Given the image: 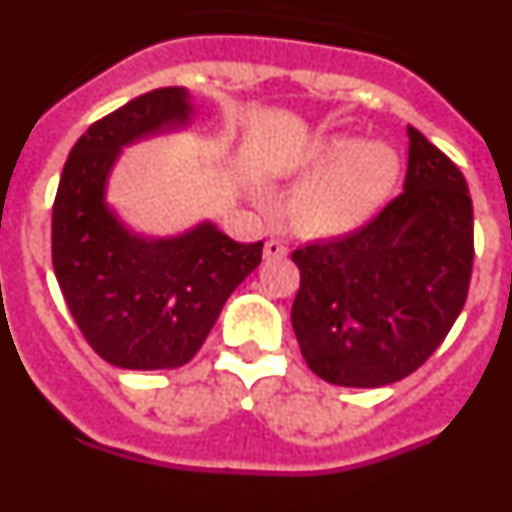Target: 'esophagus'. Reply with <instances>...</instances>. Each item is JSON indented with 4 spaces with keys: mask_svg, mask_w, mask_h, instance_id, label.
Instances as JSON below:
<instances>
[{
    "mask_svg": "<svg viewBox=\"0 0 512 512\" xmlns=\"http://www.w3.org/2000/svg\"><path fill=\"white\" fill-rule=\"evenodd\" d=\"M284 256H287V246H284L282 241H274V238H271V241H266L264 243V259H284Z\"/></svg>",
    "mask_w": 512,
    "mask_h": 512,
    "instance_id": "esophagus-1",
    "label": "esophagus"
}]
</instances>
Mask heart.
Here are the masks:
<instances>
[{
	"label": "heart",
	"mask_w": 512,
	"mask_h": 512,
	"mask_svg": "<svg viewBox=\"0 0 512 512\" xmlns=\"http://www.w3.org/2000/svg\"><path fill=\"white\" fill-rule=\"evenodd\" d=\"M312 174L292 197V217L307 233H346L374 215L400 174V158L382 140L354 143L351 135H320L297 161Z\"/></svg>",
	"instance_id": "b5f03b06"
}]
</instances>
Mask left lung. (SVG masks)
I'll use <instances>...</instances> for the list:
<instances>
[{
	"label": "left lung",
	"instance_id": "obj_1",
	"mask_svg": "<svg viewBox=\"0 0 512 512\" xmlns=\"http://www.w3.org/2000/svg\"><path fill=\"white\" fill-rule=\"evenodd\" d=\"M405 189L354 233L292 253V328L307 366L338 387H384L441 346L467 302L474 261L464 174L408 128Z\"/></svg>",
	"mask_w": 512,
	"mask_h": 512
}]
</instances>
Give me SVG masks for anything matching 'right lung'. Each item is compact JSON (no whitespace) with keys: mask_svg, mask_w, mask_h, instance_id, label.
I'll return each mask as SVG.
<instances>
[{"mask_svg":"<svg viewBox=\"0 0 512 512\" xmlns=\"http://www.w3.org/2000/svg\"><path fill=\"white\" fill-rule=\"evenodd\" d=\"M184 87L153 89L97 120L71 148L53 202V271L89 346L120 369H176L205 343L225 300L261 264L210 220L171 238L133 233L104 192L122 148L187 128Z\"/></svg>","mask_w":512,"mask_h":512,"instance_id":"obj_1","label":"right lung"}]
</instances>
